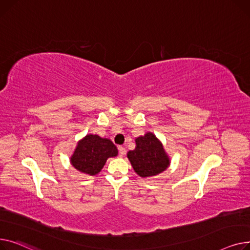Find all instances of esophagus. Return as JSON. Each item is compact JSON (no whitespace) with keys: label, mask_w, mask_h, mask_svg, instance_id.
I'll return each mask as SVG.
<instances>
[{"label":"esophagus","mask_w":250,"mask_h":250,"mask_svg":"<svg viewBox=\"0 0 250 250\" xmlns=\"http://www.w3.org/2000/svg\"><path fill=\"white\" fill-rule=\"evenodd\" d=\"M118 149H119L120 156H124L126 154V149H125V147H123V146H119Z\"/></svg>","instance_id":"34e87169"}]
</instances>
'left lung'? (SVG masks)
<instances>
[{
	"label": "left lung",
	"instance_id": "obj_1",
	"mask_svg": "<svg viewBox=\"0 0 250 250\" xmlns=\"http://www.w3.org/2000/svg\"><path fill=\"white\" fill-rule=\"evenodd\" d=\"M135 143V149L128 151L127 157L139 177H154L168 167L169 157L165 151L163 143L151 132L137 137Z\"/></svg>",
	"mask_w": 250,
	"mask_h": 250
}]
</instances>
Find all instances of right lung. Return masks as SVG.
I'll use <instances>...</instances> for the list:
<instances>
[{"instance_id": "obj_1", "label": "right lung", "mask_w": 250, "mask_h": 250, "mask_svg": "<svg viewBox=\"0 0 250 250\" xmlns=\"http://www.w3.org/2000/svg\"><path fill=\"white\" fill-rule=\"evenodd\" d=\"M117 155L118 149L110 139L87 134L78 142L70 157V164L83 173L96 175L105 166L109 157Z\"/></svg>"}]
</instances>
